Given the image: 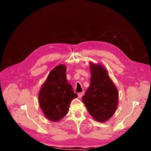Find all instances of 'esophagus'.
<instances>
[{"mask_svg": "<svg viewBox=\"0 0 151 151\" xmlns=\"http://www.w3.org/2000/svg\"><path fill=\"white\" fill-rule=\"evenodd\" d=\"M84 92H80V93H78V98L79 99H81L82 97H83V95H84Z\"/></svg>", "mask_w": 151, "mask_h": 151, "instance_id": "esophagus-1", "label": "esophagus"}]
</instances>
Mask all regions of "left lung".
I'll list each match as a JSON object with an SVG mask.
<instances>
[{
  "label": "left lung",
  "mask_w": 151,
  "mask_h": 151,
  "mask_svg": "<svg viewBox=\"0 0 151 151\" xmlns=\"http://www.w3.org/2000/svg\"><path fill=\"white\" fill-rule=\"evenodd\" d=\"M90 85L82 100L95 120L105 122L111 117L117 108L119 93L108 70L100 63L89 62Z\"/></svg>",
  "instance_id": "left-lung-1"
}]
</instances>
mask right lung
Wrapping results in <instances>:
<instances>
[{
    "label": "right lung",
    "instance_id": "add662e5",
    "mask_svg": "<svg viewBox=\"0 0 151 151\" xmlns=\"http://www.w3.org/2000/svg\"><path fill=\"white\" fill-rule=\"evenodd\" d=\"M78 97L66 77V66L60 64L49 73L38 93L39 105L47 119L58 122L68 112L71 100Z\"/></svg>",
    "mask_w": 151,
    "mask_h": 151
}]
</instances>
